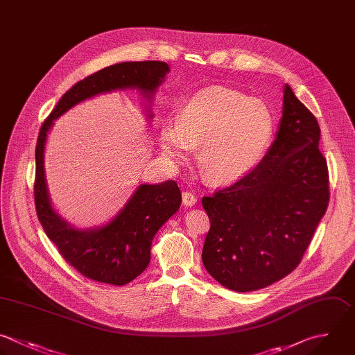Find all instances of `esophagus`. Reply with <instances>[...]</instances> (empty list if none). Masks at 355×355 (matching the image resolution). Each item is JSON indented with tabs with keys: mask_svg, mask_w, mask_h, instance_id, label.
Wrapping results in <instances>:
<instances>
[{
	"mask_svg": "<svg viewBox=\"0 0 355 355\" xmlns=\"http://www.w3.org/2000/svg\"><path fill=\"white\" fill-rule=\"evenodd\" d=\"M182 197H183V204L186 207H193L197 202V197L193 193H190V191H184L182 194Z\"/></svg>",
	"mask_w": 355,
	"mask_h": 355,
	"instance_id": "34e87169",
	"label": "esophagus"
}]
</instances>
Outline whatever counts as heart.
Segmentation results:
<instances>
[{
    "instance_id": "b5f03b06",
    "label": "heart",
    "mask_w": 355,
    "mask_h": 355,
    "mask_svg": "<svg viewBox=\"0 0 355 355\" xmlns=\"http://www.w3.org/2000/svg\"><path fill=\"white\" fill-rule=\"evenodd\" d=\"M275 136L269 105L245 94L212 86L196 93L179 111L176 123L159 130L165 155L183 159L198 147V166L214 183H233L265 158Z\"/></svg>"
}]
</instances>
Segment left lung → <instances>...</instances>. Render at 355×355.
Instances as JSON below:
<instances>
[{"label": "left lung", "instance_id": "left-lung-1", "mask_svg": "<svg viewBox=\"0 0 355 355\" xmlns=\"http://www.w3.org/2000/svg\"><path fill=\"white\" fill-rule=\"evenodd\" d=\"M276 139L258 168L202 197L211 220L202 263L234 291L259 290L294 270L329 204L318 121L288 85Z\"/></svg>", "mask_w": 355, "mask_h": 355}]
</instances>
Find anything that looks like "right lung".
Returning a JSON list of instances; mask_svg holds the SVG:
<instances>
[{
    "mask_svg": "<svg viewBox=\"0 0 355 355\" xmlns=\"http://www.w3.org/2000/svg\"><path fill=\"white\" fill-rule=\"evenodd\" d=\"M169 65L161 61L121 62L78 82L44 121L36 146L35 202L39 220L60 254L82 275L96 282L123 286L150 263L151 244L162 225L180 208L182 193L175 180L140 184L123 208L105 225L79 229L53 207L44 169V151L54 121L76 104L103 93L137 90L151 103L164 83ZM147 116L153 112L147 107Z\"/></svg>",
    "mask_w": 355,
    "mask_h": 355,
    "instance_id": "right-lung-1",
    "label": "right lung"
}]
</instances>
